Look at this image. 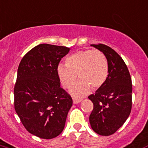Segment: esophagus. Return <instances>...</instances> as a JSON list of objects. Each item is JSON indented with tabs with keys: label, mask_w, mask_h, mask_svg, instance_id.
I'll list each match as a JSON object with an SVG mask.
<instances>
[{
	"label": "esophagus",
	"mask_w": 148,
	"mask_h": 148,
	"mask_svg": "<svg viewBox=\"0 0 148 148\" xmlns=\"http://www.w3.org/2000/svg\"><path fill=\"white\" fill-rule=\"evenodd\" d=\"M82 99H80V98H75V97H74L73 98V103H74V104H76V103H80V102L82 101Z\"/></svg>",
	"instance_id": "obj_1"
}]
</instances>
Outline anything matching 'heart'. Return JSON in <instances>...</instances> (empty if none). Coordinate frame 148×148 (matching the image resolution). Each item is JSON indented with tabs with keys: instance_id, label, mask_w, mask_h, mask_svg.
<instances>
[{
	"instance_id": "heart-1",
	"label": "heart",
	"mask_w": 148,
	"mask_h": 148,
	"mask_svg": "<svg viewBox=\"0 0 148 148\" xmlns=\"http://www.w3.org/2000/svg\"><path fill=\"white\" fill-rule=\"evenodd\" d=\"M108 62L104 53L98 50L85 49L77 51L66 57L65 65L60 64L57 74L60 82L66 88H71L77 77V82L71 92L74 96H83L92 88L98 89L107 81Z\"/></svg>"
}]
</instances>
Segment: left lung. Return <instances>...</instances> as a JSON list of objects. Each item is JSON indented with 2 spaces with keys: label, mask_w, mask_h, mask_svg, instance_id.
Masks as SVG:
<instances>
[{
  "label": "left lung",
  "mask_w": 148,
  "mask_h": 148,
  "mask_svg": "<svg viewBox=\"0 0 148 148\" xmlns=\"http://www.w3.org/2000/svg\"><path fill=\"white\" fill-rule=\"evenodd\" d=\"M104 53L108 62L106 82L88 96L93 103L89 116L91 127L101 136L114 134L124 124L132 109V79L122 58L103 44L92 45Z\"/></svg>",
  "instance_id": "1"
}]
</instances>
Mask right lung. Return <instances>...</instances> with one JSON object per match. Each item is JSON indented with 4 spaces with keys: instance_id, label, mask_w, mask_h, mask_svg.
Segmentation results:
<instances>
[{
    "instance_id": "add662e5",
    "label": "right lung",
    "mask_w": 148,
    "mask_h": 148,
    "mask_svg": "<svg viewBox=\"0 0 148 148\" xmlns=\"http://www.w3.org/2000/svg\"><path fill=\"white\" fill-rule=\"evenodd\" d=\"M70 49L40 44L24 56L14 86V106L25 129L41 139L56 137L64 129L73 100L60 87L57 67Z\"/></svg>"
}]
</instances>
